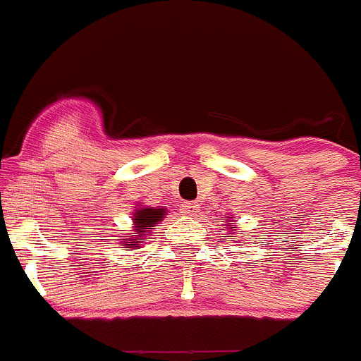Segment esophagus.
<instances>
[{"mask_svg": "<svg viewBox=\"0 0 361 361\" xmlns=\"http://www.w3.org/2000/svg\"><path fill=\"white\" fill-rule=\"evenodd\" d=\"M180 212H183V215H186V216H195L197 213H199V204H197V202L183 204Z\"/></svg>", "mask_w": 361, "mask_h": 361, "instance_id": "obj_1", "label": "esophagus"}]
</instances>
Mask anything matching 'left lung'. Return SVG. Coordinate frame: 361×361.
<instances>
[{
  "instance_id": "left-lung-1",
  "label": "left lung",
  "mask_w": 361,
  "mask_h": 361,
  "mask_svg": "<svg viewBox=\"0 0 361 361\" xmlns=\"http://www.w3.org/2000/svg\"><path fill=\"white\" fill-rule=\"evenodd\" d=\"M233 219H235V216L229 215V216H226V220H224V222H228V224H226V229H229L228 235H233V233H235V229H233L231 226H235V224H237V222H235V220H233Z\"/></svg>"
}]
</instances>
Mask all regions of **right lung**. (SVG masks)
I'll return each mask as SVG.
<instances>
[{"instance_id": "1", "label": "right lung", "mask_w": 361, "mask_h": 361, "mask_svg": "<svg viewBox=\"0 0 361 361\" xmlns=\"http://www.w3.org/2000/svg\"><path fill=\"white\" fill-rule=\"evenodd\" d=\"M168 213V209L164 206H145V204H137L135 209L132 212V228L130 229H119V235H116L117 238H111V240L119 242L123 247H130V250H139L142 247V244L146 242V238L149 237L155 229V226L159 222H162L164 215Z\"/></svg>"}]
</instances>
